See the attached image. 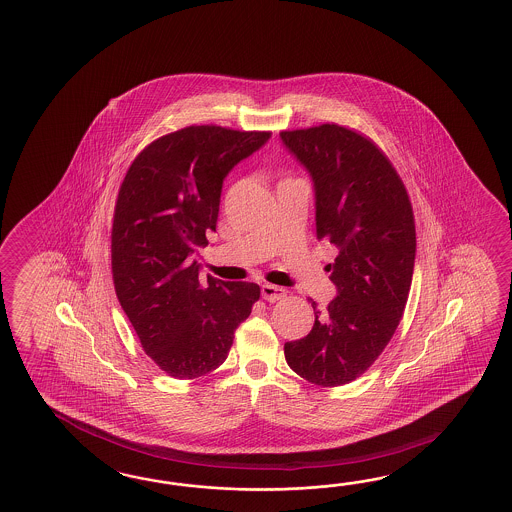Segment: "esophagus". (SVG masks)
<instances>
[{
    "mask_svg": "<svg viewBox=\"0 0 512 512\" xmlns=\"http://www.w3.org/2000/svg\"><path fill=\"white\" fill-rule=\"evenodd\" d=\"M262 297L267 302H276V300H282L286 297V289L284 287L273 286V284H263L262 286Z\"/></svg>",
    "mask_w": 512,
    "mask_h": 512,
    "instance_id": "esophagus-1",
    "label": "esophagus"
}]
</instances>
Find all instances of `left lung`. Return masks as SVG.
Segmentation results:
<instances>
[{
  "label": "left lung",
  "instance_id": "obj_1",
  "mask_svg": "<svg viewBox=\"0 0 512 512\" xmlns=\"http://www.w3.org/2000/svg\"><path fill=\"white\" fill-rule=\"evenodd\" d=\"M315 188L317 238L339 249L328 265L337 297L311 332L284 346L287 365L321 387L359 378L391 341L415 267V217L391 160L363 134L335 123L280 132Z\"/></svg>",
  "mask_w": 512,
  "mask_h": 512
}]
</instances>
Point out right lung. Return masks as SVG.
Wrapping results in <instances>:
<instances>
[{
  "label": "right lung",
  "instance_id": "1",
  "mask_svg": "<svg viewBox=\"0 0 512 512\" xmlns=\"http://www.w3.org/2000/svg\"><path fill=\"white\" fill-rule=\"evenodd\" d=\"M271 132L191 125L149 143L119 188L112 278L145 354L179 380L217 369L260 286L199 280L197 247L215 230L223 180Z\"/></svg>",
  "mask_w": 512,
  "mask_h": 512
}]
</instances>
